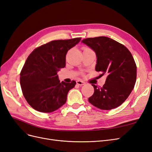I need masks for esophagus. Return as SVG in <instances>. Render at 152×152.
Segmentation results:
<instances>
[{
	"label": "esophagus",
	"instance_id": "esophagus-1",
	"mask_svg": "<svg viewBox=\"0 0 152 152\" xmlns=\"http://www.w3.org/2000/svg\"><path fill=\"white\" fill-rule=\"evenodd\" d=\"M77 84H78L79 86H83L85 84V82L84 81L82 80H77Z\"/></svg>",
	"mask_w": 152,
	"mask_h": 152
}]
</instances>
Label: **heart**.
Segmentation results:
<instances>
[{"label":"heart","mask_w":152,"mask_h":152,"mask_svg":"<svg viewBox=\"0 0 152 152\" xmlns=\"http://www.w3.org/2000/svg\"><path fill=\"white\" fill-rule=\"evenodd\" d=\"M83 49H84V50H89V49H90L87 48H84Z\"/></svg>","instance_id":"b5f03b06"}]
</instances>
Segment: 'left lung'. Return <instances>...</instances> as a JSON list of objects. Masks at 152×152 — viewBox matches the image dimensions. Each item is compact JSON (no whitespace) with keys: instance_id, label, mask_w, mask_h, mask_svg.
I'll list each match as a JSON object with an SVG mask.
<instances>
[{"instance_id":"1","label":"left lung","mask_w":152,"mask_h":152,"mask_svg":"<svg viewBox=\"0 0 152 152\" xmlns=\"http://www.w3.org/2000/svg\"><path fill=\"white\" fill-rule=\"evenodd\" d=\"M82 42L96 53V71L107 75L103 87L92 84L94 92L89 102L105 110L119 107L129 96L136 83L137 68L132 54L123 44L107 37L87 38Z\"/></svg>"}]
</instances>
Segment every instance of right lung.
<instances>
[{
  "label": "right lung",
  "instance_id": "obj_1",
  "mask_svg": "<svg viewBox=\"0 0 152 152\" xmlns=\"http://www.w3.org/2000/svg\"><path fill=\"white\" fill-rule=\"evenodd\" d=\"M80 37L55 40L35 49L20 73V85L25 99L37 111L50 113L66 102L68 91L76 84L60 82L57 72L66 65V54Z\"/></svg>",
  "mask_w": 152,
  "mask_h": 152
}]
</instances>
